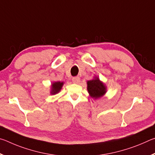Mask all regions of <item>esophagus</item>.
I'll return each instance as SVG.
<instances>
[{"label": "esophagus", "mask_w": 155, "mask_h": 155, "mask_svg": "<svg viewBox=\"0 0 155 155\" xmlns=\"http://www.w3.org/2000/svg\"><path fill=\"white\" fill-rule=\"evenodd\" d=\"M72 82L76 84H78V83L80 82V78L78 77H74L72 78Z\"/></svg>", "instance_id": "34e87169"}]
</instances>
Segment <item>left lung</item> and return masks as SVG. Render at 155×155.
Instances as JSON below:
<instances>
[{
	"instance_id": "1",
	"label": "left lung",
	"mask_w": 155,
	"mask_h": 155,
	"mask_svg": "<svg viewBox=\"0 0 155 155\" xmlns=\"http://www.w3.org/2000/svg\"><path fill=\"white\" fill-rule=\"evenodd\" d=\"M87 90L90 96L94 98L103 96L106 92V87L98 78L87 81Z\"/></svg>"
}]
</instances>
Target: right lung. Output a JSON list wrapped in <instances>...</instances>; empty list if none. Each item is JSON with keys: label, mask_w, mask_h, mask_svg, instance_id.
I'll return each mask as SVG.
<instances>
[{"label": "right lung", "mask_w": 155, "mask_h": 155, "mask_svg": "<svg viewBox=\"0 0 155 155\" xmlns=\"http://www.w3.org/2000/svg\"><path fill=\"white\" fill-rule=\"evenodd\" d=\"M63 84H64V83L63 82H61H61H55L52 84L51 94H55L57 93H58L59 91L61 90V89L63 86Z\"/></svg>", "instance_id": "right-lung-1"}]
</instances>
